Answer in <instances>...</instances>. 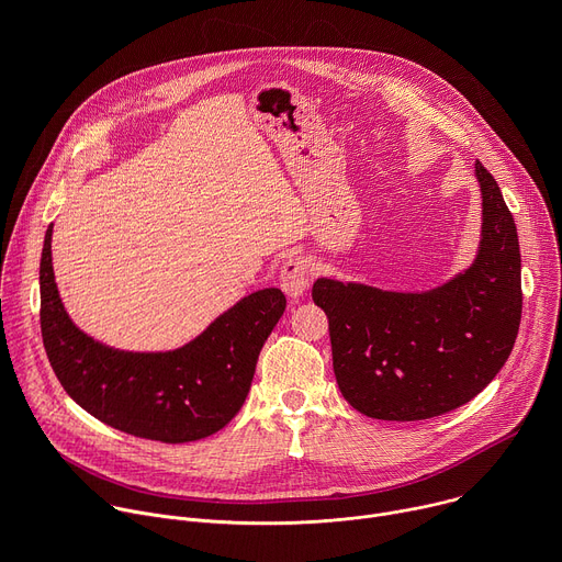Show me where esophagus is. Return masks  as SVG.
<instances>
[{
  "label": "esophagus",
  "instance_id": "1",
  "mask_svg": "<svg viewBox=\"0 0 562 562\" xmlns=\"http://www.w3.org/2000/svg\"><path fill=\"white\" fill-rule=\"evenodd\" d=\"M308 284H311V267H308V262L304 258L286 260L282 271H280V286H282V291L289 297L297 300V297H302L306 293Z\"/></svg>",
  "mask_w": 562,
  "mask_h": 562
}]
</instances>
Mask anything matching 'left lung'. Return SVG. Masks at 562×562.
<instances>
[{"mask_svg": "<svg viewBox=\"0 0 562 562\" xmlns=\"http://www.w3.org/2000/svg\"><path fill=\"white\" fill-rule=\"evenodd\" d=\"M483 198L469 269L427 291L317 278L334 373L347 403L378 420H427L462 407L507 362L522 313L520 247L494 176L475 162Z\"/></svg>", "mask_w": 562, "mask_h": 562, "instance_id": "obj_1", "label": "left lung"}]
</instances>
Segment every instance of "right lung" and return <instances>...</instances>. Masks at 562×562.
Listing matches in <instances>:
<instances>
[{
	"label": "right lung",
	"instance_id": "1",
	"mask_svg": "<svg viewBox=\"0 0 562 562\" xmlns=\"http://www.w3.org/2000/svg\"><path fill=\"white\" fill-rule=\"evenodd\" d=\"M53 224L40 262L42 338L75 403L104 425L157 442H191L220 431L245 405L258 356L286 308L280 289H260L217 315L173 351H124L79 329L53 273Z\"/></svg>",
	"mask_w": 562,
	"mask_h": 562
}]
</instances>
